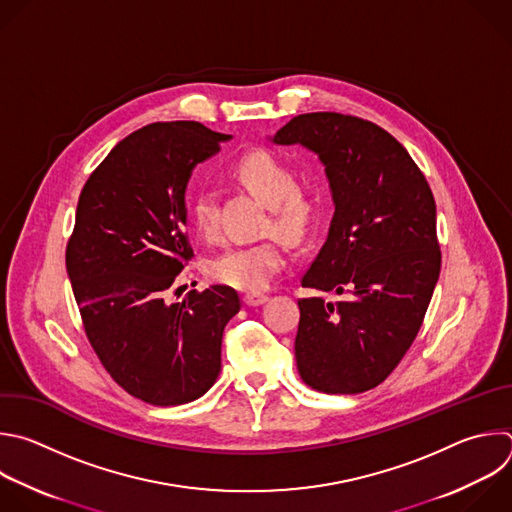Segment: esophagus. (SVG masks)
Here are the masks:
<instances>
[{
	"instance_id": "34e87169",
	"label": "esophagus",
	"mask_w": 512,
	"mask_h": 512,
	"mask_svg": "<svg viewBox=\"0 0 512 512\" xmlns=\"http://www.w3.org/2000/svg\"><path fill=\"white\" fill-rule=\"evenodd\" d=\"M267 299H269V297H267V295H263V293H247V295L243 297L245 305H249V307H257V305H263Z\"/></svg>"
}]
</instances>
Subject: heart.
<instances>
[{
    "mask_svg": "<svg viewBox=\"0 0 512 512\" xmlns=\"http://www.w3.org/2000/svg\"><path fill=\"white\" fill-rule=\"evenodd\" d=\"M235 179L271 211V227L289 243H303L319 217V195L297 189L293 170L269 150L243 154L233 166ZM191 215L201 235L217 231V197L201 189L191 199ZM283 267V253L275 241L237 245L207 263V275L239 291L265 289Z\"/></svg>",
    "mask_w": 512,
    "mask_h": 512,
    "instance_id": "obj_1",
    "label": "heart"
}]
</instances>
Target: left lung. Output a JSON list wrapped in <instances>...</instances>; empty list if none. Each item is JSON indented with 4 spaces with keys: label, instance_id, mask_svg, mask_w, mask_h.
<instances>
[{
    "label": "left lung",
    "instance_id": "left-lung-1",
    "mask_svg": "<svg viewBox=\"0 0 512 512\" xmlns=\"http://www.w3.org/2000/svg\"><path fill=\"white\" fill-rule=\"evenodd\" d=\"M269 140L317 154L335 207L301 285L337 297L299 299V376L323 394L372 390L412 346L440 275L434 195L408 150L374 122L299 114Z\"/></svg>",
    "mask_w": 512,
    "mask_h": 512
}]
</instances>
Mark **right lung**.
<instances>
[{
    "mask_svg": "<svg viewBox=\"0 0 512 512\" xmlns=\"http://www.w3.org/2000/svg\"><path fill=\"white\" fill-rule=\"evenodd\" d=\"M231 134L201 122H154L120 140L86 181L66 269L86 335L108 374L152 406L189 404L221 372L235 289L211 285L168 301L193 249L187 185Z\"/></svg>",
    "mask_w": 512,
    "mask_h": 512,
    "instance_id": "obj_1",
    "label": "right lung"
}]
</instances>
